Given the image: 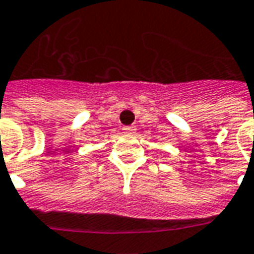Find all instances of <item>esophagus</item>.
<instances>
[{
  "label": "esophagus",
  "instance_id": "34e87169",
  "mask_svg": "<svg viewBox=\"0 0 254 254\" xmlns=\"http://www.w3.org/2000/svg\"><path fill=\"white\" fill-rule=\"evenodd\" d=\"M122 130L127 133H133L136 129H134V127H122Z\"/></svg>",
  "mask_w": 254,
  "mask_h": 254
}]
</instances>
